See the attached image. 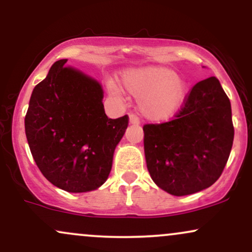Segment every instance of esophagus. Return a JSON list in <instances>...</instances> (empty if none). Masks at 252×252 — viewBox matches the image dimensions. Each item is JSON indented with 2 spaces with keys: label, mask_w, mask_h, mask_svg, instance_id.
I'll return each mask as SVG.
<instances>
[{
  "label": "esophagus",
  "mask_w": 252,
  "mask_h": 252,
  "mask_svg": "<svg viewBox=\"0 0 252 252\" xmlns=\"http://www.w3.org/2000/svg\"><path fill=\"white\" fill-rule=\"evenodd\" d=\"M129 123L132 124V126H138V124H140V120H138V117L135 116V115H130Z\"/></svg>",
  "instance_id": "1"
}]
</instances>
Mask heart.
<instances>
[{
	"instance_id": "b5f03b06",
	"label": "heart",
	"mask_w": 252,
	"mask_h": 252,
	"mask_svg": "<svg viewBox=\"0 0 252 252\" xmlns=\"http://www.w3.org/2000/svg\"><path fill=\"white\" fill-rule=\"evenodd\" d=\"M122 84L129 94L137 98L141 115L152 122L168 120L181 108L187 96L185 80L166 67H143L122 74ZM109 92L120 96L115 82L109 83Z\"/></svg>"
}]
</instances>
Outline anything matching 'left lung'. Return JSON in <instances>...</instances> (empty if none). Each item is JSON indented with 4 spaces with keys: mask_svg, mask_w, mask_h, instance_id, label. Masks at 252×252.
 I'll list each match as a JSON object with an SVG mask.
<instances>
[{
    "mask_svg": "<svg viewBox=\"0 0 252 252\" xmlns=\"http://www.w3.org/2000/svg\"><path fill=\"white\" fill-rule=\"evenodd\" d=\"M144 155L153 181L172 195L209 189L233 143L231 103L216 77L196 83L175 120L146 124Z\"/></svg>",
    "mask_w": 252,
    "mask_h": 252,
    "instance_id": "obj_1",
    "label": "left lung"
}]
</instances>
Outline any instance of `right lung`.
<instances>
[{"label": "right lung", "mask_w": 252, "mask_h": 252, "mask_svg": "<svg viewBox=\"0 0 252 252\" xmlns=\"http://www.w3.org/2000/svg\"><path fill=\"white\" fill-rule=\"evenodd\" d=\"M66 62L54 63L34 88L25 130L43 176L58 189L84 193L108 179L128 116H106L100 83Z\"/></svg>", "instance_id": "add662e5"}]
</instances>
